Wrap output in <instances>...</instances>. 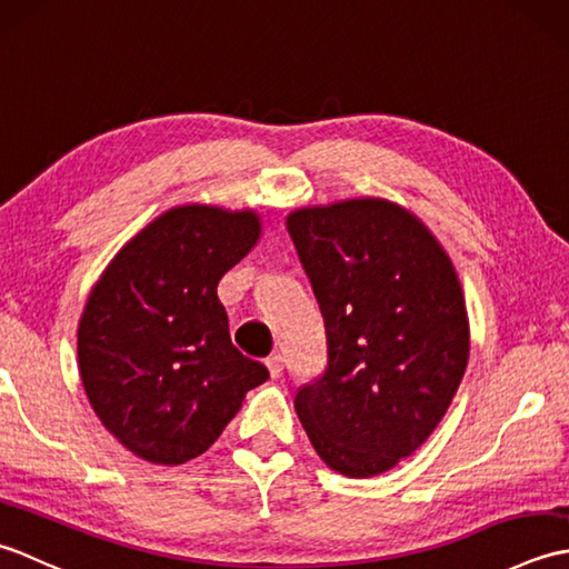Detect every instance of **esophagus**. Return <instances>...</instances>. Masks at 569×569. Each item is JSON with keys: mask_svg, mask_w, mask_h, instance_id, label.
Listing matches in <instances>:
<instances>
[{"mask_svg": "<svg viewBox=\"0 0 569 569\" xmlns=\"http://www.w3.org/2000/svg\"><path fill=\"white\" fill-rule=\"evenodd\" d=\"M266 369H269L271 379H278L283 373V357L281 355H271L269 359H266Z\"/></svg>", "mask_w": 569, "mask_h": 569, "instance_id": "esophagus-1", "label": "esophagus"}]
</instances>
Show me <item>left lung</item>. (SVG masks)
I'll list each match as a JSON object with an SVG mask.
<instances>
[{"mask_svg": "<svg viewBox=\"0 0 569 569\" xmlns=\"http://www.w3.org/2000/svg\"><path fill=\"white\" fill-rule=\"evenodd\" d=\"M286 224L328 340L322 373L296 391V413L330 469L383 475L430 438L465 377L457 271L430 229L383 198L300 208Z\"/></svg>", "mask_w": 569, "mask_h": 569, "instance_id": "left-lung-1", "label": "left lung"}]
</instances>
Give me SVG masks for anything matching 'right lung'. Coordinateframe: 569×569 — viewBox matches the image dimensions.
<instances>
[{
	"label": "right lung",
	"instance_id": "obj_1",
	"mask_svg": "<svg viewBox=\"0 0 569 569\" xmlns=\"http://www.w3.org/2000/svg\"><path fill=\"white\" fill-rule=\"evenodd\" d=\"M261 217L178 204L131 237L92 286L78 325L88 401L129 452L153 465L202 455L237 416L261 361L232 345L220 278L257 247Z\"/></svg>",
	"mask_w": 569,
	"mask_h": 569
}]
</instances>
